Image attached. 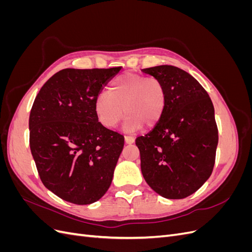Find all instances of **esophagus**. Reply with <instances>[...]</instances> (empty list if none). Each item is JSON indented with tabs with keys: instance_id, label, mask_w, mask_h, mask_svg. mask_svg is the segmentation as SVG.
Segmentation results:
<instances>
[{
	"instance_id": "obj_1",
	"label": "esophagus",
	"mask_w": 252,
	"mask_h": 252,
	"mask_svg": "<svg viewBox=\"0 0 252 252\" xmlns=\"http://www.w3.org/2000/svg\"><path fill=\"white\" fill-rule=\"evenodd\" d=\"M125 143L126 144H133L134 143V138H133V136H125Z\"/></svg>"
}]
</instances>
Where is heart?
Listing matches in <instances>:
<instances>
[{
	"mask_svg": "<svg viewBox=\"0 0 252 252\" xmlns=\"http://www.w3.org/2000/svg\"><path fill=\"white\" fill-rule=\"evenodd\" d=\"M165 106L166 88L161 80L126 72L111 82L109 94L102 93L96 96L94 110L101 124L107 128L116 127L125 113V129L136 131L143 126L152 128L158 125Z\"/></svg>",
	"mask_w": 252,
	"mask_h": 252,
	"instance_id": "1",
	"label": "heart"
}]
</instances>
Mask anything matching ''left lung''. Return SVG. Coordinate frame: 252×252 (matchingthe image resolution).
<instances>
[{"mask_svg": "<svg viewBox=\"0 0 252 252\" xmlns=\"http://www.w3.org/2000/svg\"><path fill=\"white\" fill-rule=\"evenodd\" d=\"M143 72L161 80L166 88L161 120L135 140L143 177L166 199H184L213 170L219 142L215 108L207 91L181 68L161 65Z\"/></svg>", "mask_w": 252, "mask_h": 252, "instance_id": "8db88e82", "label": "left lung"}]
</instances>
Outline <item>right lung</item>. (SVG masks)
Masks as SVG:
<instances>
[{
  "label": "right lung",
  "mask_w": 252,
  "mask_h": 252,
  "mask_svg": "<svg viewBox=\"0 0 252 252\" xmlns=\"http://www.w3.org/2000/svg\"><path fill=\"white\" fill-rule=\"evenodd\" d=\"M120 70L66 68L35 96L30 150L44 186L64 201L93 204L111 184L124 136L98 122L94 102Z\"/></svg>",
  "instance_id": "obj_1"
}]
</instances>
